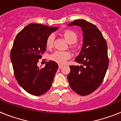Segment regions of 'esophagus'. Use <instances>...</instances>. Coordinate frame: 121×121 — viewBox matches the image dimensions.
<instances>
[{"label":"esophagus","mask_w":121,"mask_h":121,"mask_svg":"<svg viewBox=\"0 0 121 121\" xmlns=\"http://www.w3.org/2000/svg\"><path fill=\"white\" fill-rule=\"evenodd\" d=\"M58 66H59V68H61L62 67H63V65H61V64H59Z\"/></svg>","instance_id":"esophagus-1"}]
</instances>
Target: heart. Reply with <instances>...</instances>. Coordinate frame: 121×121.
Returning <instances> with one entry per match:
<instances>
[{
	"mask_svg": "<svg viewBox=\"0 0 121 121\" xmlns=\"http://www.w3.org/2000/svg\"><path fill=\"white\" fill-rule=\"evenodd\" d=\"M64 37L65 38L68 43H74L78 40V35L75 32L71 30H65L63 33ZM54 36L53 34L49 35L46 41V45L47 48H50L53 45ZM71 57V52L68 51H56L51 54L50 56V59L58 64H65L68 59Z\"/></svg>",
	"mask_w": 121,
	"mask_h": 121,
	"instance_id": "obj_1",
	"label": "heart"
}]
</instances>
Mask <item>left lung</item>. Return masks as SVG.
Segmentation results:
<instances>
[{
	"label": "left lung",
	"instance_id": "left-lung-1",
	"mask_svg": "<svg viewBox=\"0 0 121 121\" xmlns=\"http://www.w3.org/2000/svg\"><path fill=\"white\" fill-rule=\"evenodd\" d=\"M79 26L83 33V43L75 62L82 65H70L68 81L71 89L78 95L86 96L102 84L109 60L107 45L102 33L95 25L84 19L76 20L68 26Z\"/></svg>",
	"mask_w": 121,
	"mask_h": 121
}]
</instances>
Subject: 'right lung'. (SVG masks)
<instances>
[{
	"label": "right lung",
	"mask_w": 121,
	"mask_h": 121,
	"mask_svg": "<svg viewBox=\"0 0 121 121\" xmlns=\"http://www.w3.org/2000/svg\"><path fill=\"white\" fill-rule=\"evenodd\" d=\"M58 28L31 23L15 38L10 54L14 76L19 85L31 95L40 96L51 88L58 69L57 63L50 60L41 69L37 63L46 51L47 37Z\"/></svg>",
	"instance_id": "1"
}]
</instances>
